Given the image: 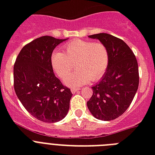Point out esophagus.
Returning <instances> with one entry per match:
<instances>
[{"mask_svg": "<svg viewBox=\"0 0 155 155\" xmlns=\"http://www.w3.org/2000/svg\"><path fill=\"white\" fill-rule=\"evenodd\" d=\"M79 90H80V88H78V87H72L71 92L73 93V94H75V93H77Z\"/></svg>", "mask_w": 155, "mask_h": 155, "instance_id": "obj_1", "label": "esophagus"}]
</instances>
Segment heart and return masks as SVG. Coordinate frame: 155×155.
I'll list each match as a JSON object with an SVG mask.
<instances>
[{
  "label": "heart",
  "instance_id": "1",
  "mask_svg": "<svg viewBox=\"0 0 155 155\" xmlns=\"http://www.w3.org/2000/svg\"><path fill=\"white\" fill-rule=\"evenodd\" d=\"M64 52L54 51L51 55V64L61 78L70 73L74 63L78 69L64 79L68 86H79L90 80L96 81L106 73L110 55L107 47L102 42L74 39L63 46Z\"/></svg>",
  "mask_w": 155,
  "mask_h": 155
}]
</instances>
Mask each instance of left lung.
<instances>
[{"label":"left lung","instance_id":"left-lung-1","mask_svg":"<svg viewBox=\"0 0 155 155\" xmlns=\"http://www.w3.org/2000/svg\"><path fill=\"white\" fill-rule=\"evenodd\" d=\"M89 37L107 47L110 60L103 78L92 86L93 94L87 107L95 118L115 120L126 111L136 94L139 85L137 61L126 43L117 37L106 33Z\"/></svg>","mask_w":155,"mask_h":155}]
</instances>
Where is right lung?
Segmentation results:
<instances>
[{"instance_id":"right-lung-1","label":"right lung","mask_w":155,"mask_h":155,"mask_svg":"<svg viewBox=\"0 0 155 155\" xmlns=\"http://www.w3.org/2000/svg\"><path fill=\"white\" fill-rule=\"evenodd\" d=\"M65 39L44 35L26 44L14 65L17 96L35 118L48 123L61 120L67 115L72 97L70 89L55 76L51 55Z\"/></svg>"}]
</instances>
